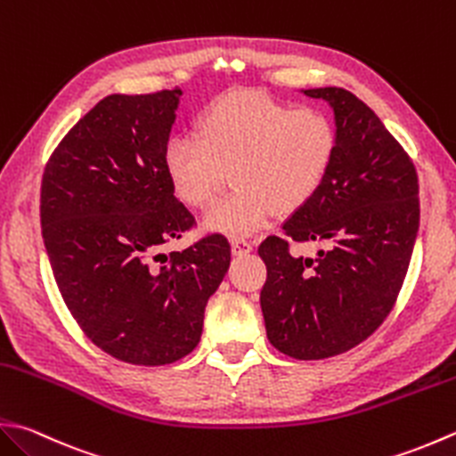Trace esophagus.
I'll return each instance as SVG.
<instances>
[{"label": "esophagus", "mask_w": 456, "mask_h": 456, "mask_svg": "<svg viewBox=\"0 0 456 456\" xmlns=\"http://www.w3.org/2000/svg\"><path fill=\"white\" fill-rule=\"evenodd\" d=\"M231 251H233V255L243 256V255H248L253 251V245L245 239H233L231 240Z\"/></svg>", "instance_id": "1"}]
</instances>
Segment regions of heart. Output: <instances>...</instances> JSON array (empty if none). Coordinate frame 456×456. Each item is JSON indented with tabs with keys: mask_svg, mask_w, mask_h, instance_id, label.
Listing matches in <instances>:
<instances>
[{
	"mask_svg": "<svg viewBox=\"0 0 456 456\" xmlns=\"http://www.w3.org/2000/svg\"><path fill=\"white\" fill-rule=\"evenodd\" d=\"M336 142L334 122L322 110L237 91L201 114L198 138L167 140L164 167L174 193L193 209L211 205L231 172L235 190L209 211L205 227L247 237L279 211L312 201L332 166Z\"/></svg>",
	"mask_w": 456,
	"mask_h": 456,
	"instance_id": "obj_1",
	"label": "heart"
}]
</instances>
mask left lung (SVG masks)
<instances>
[{"instance_id": "1", "label": "left lung", "mask_w": 456, "mask_h": 456, "mask_svg": "<svg viewBox=\"0 0 456 456\" xmlns=\"http://www.w3.org/2000/svg\"><path fill=\"white\" fill-rule=\"evenodd\" d=\"M334 110L336 154L318 193L284 223L316 258L266 237L261 308L266 338L294 360H324L370 338L394 308L419 231L417 172L368 104L338 86L308 88Z\"/></svg>"}]
</instances>
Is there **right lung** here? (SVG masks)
I'll list each match as a JSON object with an SVG mask.
<instances>
[{
  "label": "right lung",
  "instance_id": "1",
  "mask_svg": "<svg viewBox=\"0 0 456 456\" xmlns=\"http://www.w3.org/2000/svg\"><path fill=\"white\" fill-rule=\"evenodd\" d=\"M180 96L102 98L61 140L41 182V233L62 300L88 340L136 365L174 363L200 344L231 263L223 235L162 253L195 223L164 167Z\"/></svg>",
  "mask_w": 456,
  "mask_h": 456
}]
</instances>
